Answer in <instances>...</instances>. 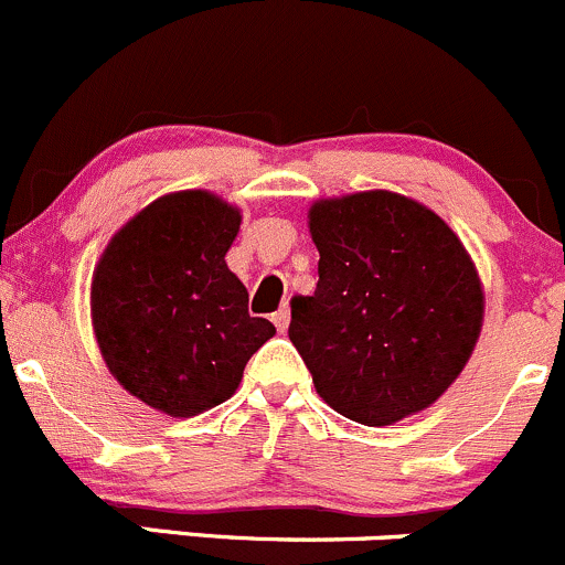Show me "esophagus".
<instances>
[{"label": "esophagus", "mask_w": 565, "mask_h": 565, "mask_svg": "<svg viewBox=\"0 0 565 565\" xmlns=\"http://www.w3.org/2000/svg\"><path fill=\"white\" fill-rule=\"evenodd\" d=\"M271 321H275V326H277V331H285L288 329V323H290V310L288 307H280V310L275 312V316H271Z\"/></svg>", "instance_id": "esophagus-1"}]
</instances>
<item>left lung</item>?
I'll return each instance as SVG.
<instances>
[{
  "label": "left lung",
  "instance_id": "8db88e82",
  "mask_svg": "<svg viewBox=\"0 0 565 565\" xmlns=\"http://www.w3.org/2000/svg\"><path fill=\"white\" fill-rule=\"evenodd\" d=\"M318 285L290 299L288 337L329 408L367 427L422 413L468 364L484 288L444 217L392 190L318 198Z\"/></svg>",
  "mask_w": 565,
  "mask_h": 565
}]
</instances>
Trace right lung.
Returning <instances> with one entry per match:
<instances>
[{"instance_id": "1", "label": "right lung", "mask_w": 565, "mask_h": 565, "mask_svg": "<svg viewBox=\"0 0 565 565\" xmlns=\"http://www.w3.org/2000/svg\"><path fill=\"white\" fill-rule=\"evenodd\" d=\"M242 209L209 190L160 195L127 220L92 275V329L110 375L149 408L190 418L234 397L275 323L247 312L225 264Z\"/></svg>"}]
</instances>
